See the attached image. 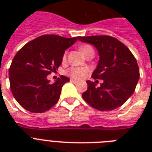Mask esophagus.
<instances>
[{"label": "esophagus", "instance_id": "34e87169", "mask_svg": "<svg viewBox=\"0 0 152 152\" xmlns=\"http://www.w3.org/2000/svg\"><path fill=\"white\" fill-rule=\"evenodd\" d=\"M70 81H71L72 83H78V80H74V79H71V80H70Z\"/></svg>", "mask_w": 152, "mask_h": 152}]
</instances>
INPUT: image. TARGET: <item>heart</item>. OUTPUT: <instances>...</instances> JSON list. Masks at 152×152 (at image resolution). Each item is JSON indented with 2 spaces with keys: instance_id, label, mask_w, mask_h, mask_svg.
<instances>
[{
  "instance_id": "1",
  "label": "heart",
  "mask_w": 152,
  "mask_h": 152,
  "mask_svg": "<svg viewBox=\"0 0 152 152\" xmlns=\"http://www.w3.org/2000/svg\"><path fill=\"white\" fill-rule=\"evenodd\" d=\"M80 50L82 51L83 54L87 55L88 53L91 50H94L93 48L89 45H85V46H83L80 47ZM66 58V53H64V56H63V59H65ZM67 73L69 74V76L72 77L74 79H77V80H80V79H82L83 77H85L86 75L88 73V69H86V68H79V67H72L70 69L67 71Z\"/></svg>"
}]
</instances>
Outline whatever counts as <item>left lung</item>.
I'll return each mask as SVG.
<instances>
[{"label": "left lung", "mask_w": 152, "mask_h": 152, "mask_svg": "<svg viewBox=\"0 0 152 152\" xmlns=\"http://www.w3.org/2000/svg\"><path fill=\"white\" fill-rule=\"evenodd\" d=\"M78 39L98 50L99 61L91 77L103 80L99 88L94 82L87 81L88 90L82 95L84 101L100 111H110L122 106L134 92L140 77L139 66L132 52L118 39L109 35Z\"/></svg>", "instance_id": "8db88e82"}]
</instances>
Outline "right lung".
Masks as SVG:
<instances>
[{
	"label": "right lung",
	"instance_id": "right-lung-1",
	"mask_svg": "<svg viewBox=\"0 0 152 152\" xmlns=\"http://www.w3.org/2000/svg\"><path fill=\"white\" fill-rule=\"evenodd\" d=\"M77 39L78 37L44 34L18 51L9 68V82L13 96L23 108L40 113L57 103L62 87L69 79L61 76L50 83L46 76L58 69L64 50Z\"/></svg>",
	"mask_w": 152,
	"mask_h": 152
}]
</instances>
